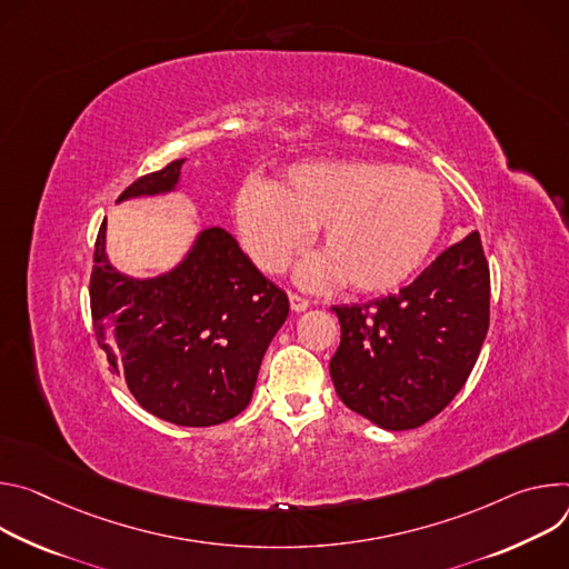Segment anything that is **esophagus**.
I'll return each instance as SVG.
<instances>
[{
    "label": "esophagus",
    "instance_id": "1",
    "mask_svg": "<svg viewBox=\"0 0 569 569\" xmlns=\"http://www.w3.org/2000/svg\"><path fill=\"white\" fill-rule=\"evenodd\" d=\"M289 305H291L293 311H305L309 307V300L298 296V293H289Z\"/></svg>",
    "mask_w": 569,
    "mask_h": 569
}]
</instances>
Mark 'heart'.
I'll list each match as a JSON object with an SVG mask.
<instances>
[{"label":"heart","instance_id":"obj_1","mask_svg":"<svg viewBox=\"0 0 569 569\" xmlns=\"http://www.w3.org/2000/svg\"><path fill=\"white\" fill-rule=\"evenodd\" d=\"M234 223L248 256L280 273L321 226L323 256L298 280L339 282L363 293L391 291L429 258L448 214L446 187L431 173L398 162L348 158L311 160L287 169L282 182H246L234 199Z\"/></svg>","mask_w":569,"mask_h":569}]
</instances>
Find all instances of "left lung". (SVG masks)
I'll use <instances>...</instances> for the list:
<instances>
[{"instance_id":"obj_1","label":"left lung","mask_w":569,"mask_h":569,"mask_svg":"<svg viewBox=\"0 0 569 569\" xmlns=\"http://www.w3.org/2000/svg\"><path fill=\"white\" fill-rule=\"evenodd\" d=\"M341 343L330 375L372 425L416 429L463 389L488 332L490 273L479 232L448 248L396 296L332 307Z\"/></svg>"}]
</instances>
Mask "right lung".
I'll return each instance as SVG.
<instances>
[{"label": "right lung", "instance_id": "1", "mask_svg": "<svg viewBox=\"0 0 569 569\" xmlns=\"http://www.w3.org/2000/svg\"><path fill=\"white\" fill-rule=\"evenodd\" d=\"M184 160L138 178L117 199L178 192ZM90 307L97 341L138 405L180 427H210L241 413L267 348L289 317L287 293L267 280L219 228L197 232L167 273L117 271L106 219L94 243Z\"/></svg>", "mask_w": 569, "mask_h": 569}]
</instances>
